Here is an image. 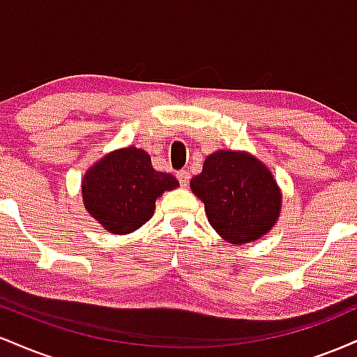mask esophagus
Segmentation results:
<instances>
[{
  "mask_svg": "<svg viewBox=\"0 0 357 357\" xmlns=\"http://www.w3.org/2000/svg\"><path fill=\"white\" fill-rule=\"evenodd\" d=\"M176 176H178V181H179V184H181V186L186 188V186H188V183H190V178H191L190 173H188V171H179V173L176 174Z\"/></svg>",
  "mask_w": 357,
  "mask_h": 357,
  "instance_id": "obj_1",
  "label": "esophagus"
}]
</instances>
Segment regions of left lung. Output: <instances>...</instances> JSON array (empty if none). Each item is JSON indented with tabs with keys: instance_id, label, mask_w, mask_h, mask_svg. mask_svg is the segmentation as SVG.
I'll return each instance as SVG.
<instances>
[{
	"instance_id": "8db88e82",
	"label": "left lung",
	"mask_w": 357,
	"mask_h": 357,
	"mask_svg": "<svg viewBox=\"0 0 357 357\" xmlns=\"http://www.w3.org/2000/svg\"><path fill=\"white\" fill-rule=\"evenodd\" d=\"M191 191L204 203L208 221L230 243L260 238L277 221L280 190L270 171L247 153L216 151L191 179Z\"/></svg>"
}]
</instances>
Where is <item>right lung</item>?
I'll return each mask as SVG.
<instances>
[{"mask_svg":"<svg viewBox=\"0 0 357 357\" xmlns=\"http://www.w3.org/2000/svg\"><path fill=\"white\" fill-rule=\"evenodd\" d=\"M178 186L173 174L154 169L146 151L126 147L90 167L82 196L87 211L105 230L126 235L153 216L155 198Z\"/></svg>","mask_w":357,"mask_h":357,"instance_id":"add662e5","label":"right lung"}]
</instances>
